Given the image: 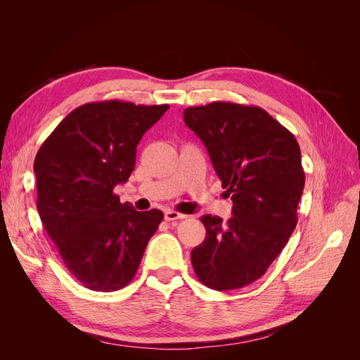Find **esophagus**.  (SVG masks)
I'll use <instances>...</instances> for the list:
<instances>
[{
    "label": "esophagus",
    "mask_w": 360,
    "mask_h": 360,
    "mask_svg": "<svg viewBox=\"0 0 360 360\" xmlns=\"http://www.w3.org/2000/svg\"><path fill=\"white\" fill-rule=\"evenodd\" d=\"M186 214L179 213V212H174V210H168L165 212V221L171 222V221H181V219H186Z\"/></svg>",
    "instance_id": "1"
}]
</instances>
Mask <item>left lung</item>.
<instances>
[{
    "mask_svg": "<svg viewBox=\"0 0 360 360\" xmlns=\"http://www.w3.org/2000/svg\"><path fill=\"white\" fill-rule=\"evenodd\" d=\"M186 126L209 151L233 200V217L205 214V238L192 249L204 285L225 291L252 284L285 248L304 186L296 138L258 106L213 102L186 108Z\"/></svg>",
    "mask_w": 360,
    "mask_h": 360,
    "instance_id": "left-lung-1",
    "label": "left lung"
}]
</instances>
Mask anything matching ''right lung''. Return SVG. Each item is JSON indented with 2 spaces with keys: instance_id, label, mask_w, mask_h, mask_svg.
I'll use <instances>...</instances> for the list:
<instances>
[{
  "instance_id": "add662e5",
  "label": "right lung",
  "mask_w": 360,
  "mask_h": 360,
  "mask_svg": "<svg viewBox=\"0 0 360 360\" xmlns=\"http://www.w3.org/2000/svg\"><path fill=\"white\" fill-rule=\"evenodd\" d=\"M168 105L93 102L73 110L37 151V210L64 266L93 291L134 279L163 219L120 202L114 188L135 168L136 146Z\"/></svg>"
}]
</instances>
